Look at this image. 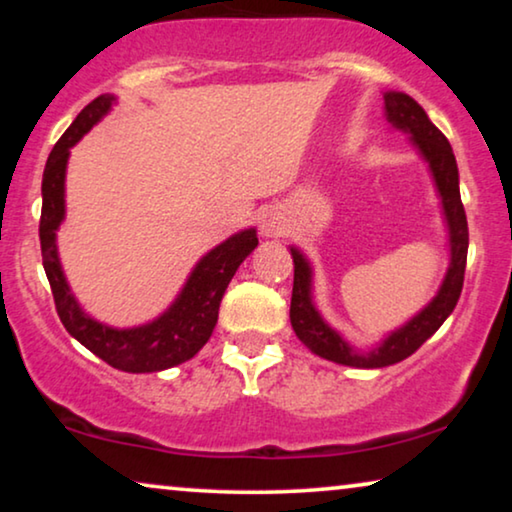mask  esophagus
Here are the masks:
<instances>
[{"label": "esophagus", "mask_w": 512, "mask_h": 512, "mask_svg": "<svg viewBox=\"0 0 512 512\" xmlns=\"http://www.w3.org/2000/svg\"><path fill=\"white\" fill-rule=\"evenodd\" d=\"M286 233V219L279 209H265L261 214V235L279 237Z\"/></svg>", "instance_id": "34e87169"}]
</instances>
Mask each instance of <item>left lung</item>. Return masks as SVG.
I'll return each mask as SVG.
<instances>
[{"label": "left lung", "instance_id": "left-lung-1", "mask_svg": "<svg viewBox=\"0 0 512 512\" xmlns=\"http://www.w3.org/2000/svg\"><path fill=\"white\" fill-rule=\"evenodd\" d=\"M384 109L387 118L396 128L408 130L412 142L422 151V156L429 160L433 179L443 198V209L450 223V244H452V263L447 270V277L440 286L438 296L431 300L429 307H424L415 319L408 321L396 333H391L375 352L356 354L338 333L331 331L314 310L310 298V265L298 249H291L293 256V293H291V326L296 331L298 340L314 354L324 356L328 361L342 363V366L354 368H384L391 363H398L415 354L433 333L443 326V321L450 317L454 305L461 296L466 272V254H468V221L464 212V202L459 195V172L457 160H454L452 146L447 137L436 125L429 121L426 111L403 93L384 95Z\"/></svg>", "mask_w": 512, "mask_h": 512}]
</instances>
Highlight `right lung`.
Returning <instances> with one entry per match:
<instances>
[{
	"label": "right lung",
	"instance_id": "1",
	"mask_svg": "<svg viewBox=\"0 0 512 512\" xmlns=\"http://www.w3.org/2000/svg\"><path fill=\"white\" fill-rule=\"evenodd\" d=\"M111 102H114L111 95H100L88 107H83L46 160L44 181H41L44 202H41L39 219L41 258L53 291L55 310L69 335H74L83 347L107 361L111 368L125 373H156L179 366L200 352L219 319V305L230 279L244 258L256 249L258 237L256 230H244L209 251L195 265L177 303L153 324L116 331L83 314L62 275L58 249H55V230L65 216V167L69 149L107 114Z\"/></svg>",
	"mask_w": 512,
	"mask_h": 512
}]
</instances>
